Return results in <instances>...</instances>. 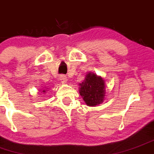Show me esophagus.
<instances>
[{
	"mask_svg": "<svg viewBox=\"0 0 154 154\" xmlns=\"http://www.w3.org/2000/svg\"><path fill=\"white\" fill-rule=\"evenodd\" d=\"M60 80L61 81L62 83H64V84H65V83L68 82V78L65 76V75H61L60 76Z\"/></svg>",
	"mask_w": 154,
	"mask_h": 154,
	"instance_id": "1",
	"label": "esophagus"
}]
</instances>
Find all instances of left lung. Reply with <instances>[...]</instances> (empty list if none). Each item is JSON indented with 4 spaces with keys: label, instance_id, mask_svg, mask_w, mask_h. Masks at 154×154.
I'll use <instances>...</instances> for the list:
<instances>
[{
    "label": "left lung",
    "instance_id": "8db88e82",
    "mask_svg": "<svg viewBox=\"0 0 154 154\" xmlns=\"http://www.w3.org/2000/svg\"><path fill=\"white\" fill-rule=\"evenodd\" d=\"M79 94L89 106H96L105 100L106 86L103 77L89 72L86 74L84 82L79 83Z\"/></svg>",
    "mask_w": 154,
    "mask_h": 154
}]
</instances>
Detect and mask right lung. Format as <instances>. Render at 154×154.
<instances>
[{"label": "right lung", "instance_id": "1", "mask_svg": "<svg viewBox=\"0 0 154 154\" xmlns=\"http://www.w3.org/2000/svg\"><path fill=\"white\" fill-rule=\"evenodd\" d=\"M47 89H48V88L44 87V89H41V90H40V91H41V92H43V93H46V91H47Z\"/></svg>", "mask_w": 154, "mask_h": 154}]
</instances>
